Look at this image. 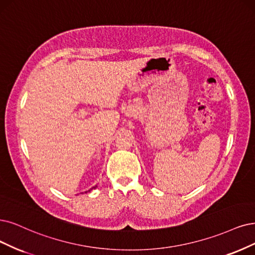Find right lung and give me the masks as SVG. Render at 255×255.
<instances>
[{
	"mask_svg": "<svg viewBox=\"0 0 255 255\" xmlns=\"http://www.w3.org/2000/svg\"><path fill=\"white\" fill-rule=\"evenodd\" d=\"M96 188H97V186H94V187H92V188H91L90 190H92V189H96ZM90 190H88V191H90ZM88 191H86V192H88ZM86 192H85V193H86Z\"/></svg>",
	"mask_w": 255,
	"mask_h": 255,
	"instance_id": "1",
	"label": "right lung"
}]
</instances>
